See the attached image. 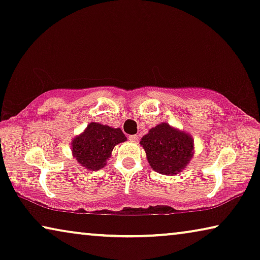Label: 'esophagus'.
Returning a JSON list of instances; mask_svg holds the SVG:
<instances>
[{
  "mask_svg": "<svg viewBox=\"0 0 260 260\" xmlns=\"http://www.w3.org/2000/svg\"><path fill=\"white\" fill-rule=\"evenodd\" d=\"M129 139L131 142H138V135H131V136H129Z\"/></svg>",
  "mask_w": 260,
  "mask_h": 260,
  "instance_id": "34e87169",
  "label": "esophagus"
}]
</instances>
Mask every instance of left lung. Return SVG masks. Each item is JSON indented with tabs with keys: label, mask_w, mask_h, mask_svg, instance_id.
I'll return each instance as SVG.
<instances>
[{
	"label": "left lung",
	"mask_w": 260,
	"mask_h": 260,
	"mask_svg": "<svg viewBox=\"0 0 260 260\" xmlns=\"http://www.w3.org/2000/svg\"><path fill=\"white\" fill-rule=\"evenodd\" d=\"M139 144L145 150L152 170L161 175L182 172L194 155L192 136L165 122L151 127Z\"/></svg>",
	"instance_id": "left-lung-1"
}]
</instances>
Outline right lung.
<instances>
[{
  "label": "right lung",
  "mask_w": 260,
  "mask_h": 260,
  "mask_svg": "<svg viewBox=\"0 0 260 260\" xmlns=\"http://www.w3.org/2000/svg\"><path fill=\"white\" fill-rule=\"evenodd\" d=\"M125 141V135L119 127L91 122L71 141V152L81 167L96 171L105 167L115 146Z\"/></svg>",
  "instance_id": "right-lung-1"
}]
</instances>
